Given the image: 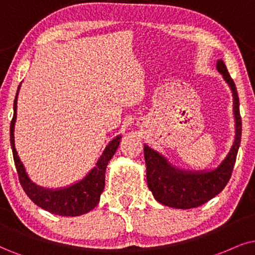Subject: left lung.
Instances as JSON below:
<instances>
[{
    "instance_id": "left-lung-1",
    "label": "left lung",
    "mask_w": 255,
    "mask_h": 255,
    "mask_svg": "<svg viewBox=\"0 0 255 255\" xmlns=\"http://www.w3.org/2000/svg\"><path fill=\"white\" fill-rule=\"evenodd\" d=\"M217 68L224 76L233 93V112L235 118V137L233 146L225 160L212 170H183L167 161L156 150L144 144V160L147 166V183L154 198L160 204L173 208L189 209L206 204L218 195L231 179L238 149L241 141V117L237 87L224 61L218 60Z\"/></svg>"
}]
</instances>
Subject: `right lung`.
<instances>
[{
    "label": "right lung",
    "instance_id": "add662e5",
    "mask_svg": "<svg viewBox=\"0 0 255 255\" xmlns=\"http://www.w3.org/2000/svg\"><path fill=\"white\" fill-rule=\"evenodd\" d=\"M21 86V85H20ZM20 86L17 88L15 100H14V117L10 124V144L12 149V156L17 170L20 183L29 196V199L37 205L38 207L43 208L44 211L50 212L55 215L62 217H79V215L88 213L92 211L100 201V195L105 188V174L109 160L117 151L119 143H120L121 135L113 138L105 148L104 153L100 156L96 166L87 174L86 178L81 181L74 183L72 186L60 189H49L40 187L28 178L27 173L21 162L17 151L15 149L14 142V127L16 120V109H17V95Z\"/></svg>",
    "mask_w": 255,
    "mask_h": 255
}]
</instances>
